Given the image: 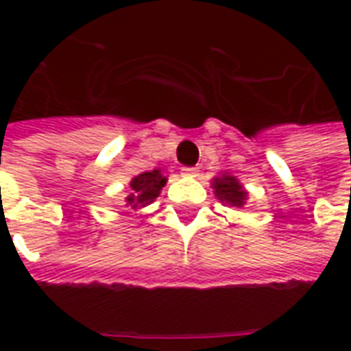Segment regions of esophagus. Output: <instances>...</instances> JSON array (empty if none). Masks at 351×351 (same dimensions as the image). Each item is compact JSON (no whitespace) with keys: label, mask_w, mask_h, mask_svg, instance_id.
<instances>
[{"label":"esophagus","mask_w":351,"mask_h":351,"mask_svg":"<svg viewBox=\"0 0 351 351\" xmlns=\"http://www.w3.org/2000/svg\"><path fill=\"white\" fill-rule=\"evenodd\" d=\"M197 171H199L197 167H184V169H182V175H186V176H195V175H197Z\"/></svg>","instance_id":"obj_1"}]
</instances>
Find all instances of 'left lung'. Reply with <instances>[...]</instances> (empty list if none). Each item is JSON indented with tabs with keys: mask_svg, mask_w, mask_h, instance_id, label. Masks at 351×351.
Masks as SVG:
<instances>
[{
	"mask_svg": "<svg viewBox=\"0 0 351 351\" xmlns=\"http://www.w3.org/2000/svg\"><path fill=\"white\" fill-rule=\"evenodd\" d=\"M213 190L216 199H220L223 206H241L246 205L248 201V191L244 190V186L237 176L229 175V173H221V175L213 178Z\"/></svg>",
	"mask_w": 351,
	"mask_h": 351,
	"instance_id": "obj_1",
	"label": "left lung"
}]
</instances>
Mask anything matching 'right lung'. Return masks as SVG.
Instances as JSON below:
<instances>
[{"label":"right lung","instance_id":"obj_1","mask_svg":"<svg viewBox=\"0 0 351 351\" xmlns=\"http://www.w3.org/2000/svg\"><path fill=\"white\" fill-rule=\"evenodd\" d=\"M165 184H167V176L161 175L160 169L133 176L130 182V190L125 193V206H131L133 210H141L145 206L152 205Z\"/></svg>","mask_w":351,"mask_h":351}]
</instances>
